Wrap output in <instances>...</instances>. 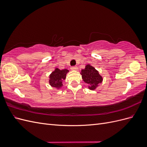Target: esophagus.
Masks as SVG:
<instances>
[{
  "label": "esophagus",
  "mask_w": 147,
  "mask_h": 147,
  "mask_svg": "<svg viewBox=\"0 0 147 147\" xmlns=\"http://www.w3.org/2000/svg\"><path fill=\"white\" fill-rule=\"evenodd\" d=\"M71 70H78V68L77 67V66H73V67H71Z\"/></svg>",
  "instance_id": "34e87169"
}]
</instances>
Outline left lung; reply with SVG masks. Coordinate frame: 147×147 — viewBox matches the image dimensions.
<instances>
[{"label":"left lung","mask_w":147,"mask_h":147,"mask_svg":"<svg viewBox=\"0 0 147 147\" xmlns=\"http://www.w3.org/2000/svg\"><path fill=\"white\" fill-rule=\"evenodd\" d=\"M80 74L83 80L88 84V88L91 90H96L103 80L98 71L90 64L86 65L85 68L81 70Z\"/></svg>","instance_id":"8db88e82"}]
</instances>
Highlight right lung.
Masks as SVG:
<instances>
[{"label":"right lung","mask_w":147,"mask_h":147,"mask_svg":"<svg viewBox=\"0 0 147 147\" xmlns=\"http://www.w3.org/2000/svg\"><path fill=\"white\" fill-rule=\"evenodd\" d=\"M69 71L67 69L60 70L58 68H56L50 75L49 83L51 86L56 89H60L63 86V82L66 78V75Z\"/></svg>","instance_id":"1"}]
</instances>
